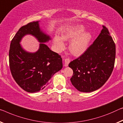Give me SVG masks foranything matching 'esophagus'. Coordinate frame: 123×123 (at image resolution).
<instances>
[{
	"mask_svg": "<svg viewBox=\"0 0 123 123\" xmlns=\"http://www.w3.org/2000/svg\"><path fill=\"white\" fill-rule=\"evenodd\" d=\"M70 62V59H65L64 60V65H65V67H68Z\"/></svg>",
	"mask_w": 123,
	"mask_h": 123,
	"instance_id": "esophagus-1",
	"label": "esophagus"
}]
</instances>
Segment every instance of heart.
Listing matches in <instances>:
<instances>
[{"label": "heart", "instance_id": "1", "mask_svg": "<svg viewBox=\"0 0 123 123\" xmlns=\"http://www.w3.org/2000/svg\"><path fill=\"white\" fill-rule=\"evenodd\" d=\"M85 27L82 25H77L68 30L63 34V40H69L74 38L70 43L69 49L75 56H80L86 50L91 39V35L89 32L83 33ZM56 50H62L64 47V43L61 38L55 36L53 39Z\"/></svg>", "mask_w": 123, "mask_h": 123}]
</instances>
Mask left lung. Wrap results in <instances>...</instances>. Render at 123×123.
Returning a JSON list of instances; mask_svg holds the SVG:
<instances>
[{
  "label": "left lung",
  "mask_w": 123,
  "mask_h": 123,
  "mask_svg": "<svg viewBox=\"0 0 123 123\" xmlns=\"http://www.w3.org/2000/svg\"><path fill=\"white\" fill-rule=\"evenodd\" d=\"M116 59V44L107 28L103 29L84 53L69 64L73 70L70 81L80 92L101 87L112 74Z\"/></svg>",
  "instance_id": "1"
}]
</instances>
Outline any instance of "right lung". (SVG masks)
<instances>
[{
	"mask_svg": "<svg viewBox=\"0 0 123 123\" xmlns=\"http://www.w3.org/2000/svg\"><path fill=\"white\" fill-rule=\"evenodd\" d=\"M27 34L34 35L41 42L39 50L34 54L25 51L19 43ZM49 39V36L41 31L38 21H32L20 27L11 40L9 53L11 75L26 92L33 93L43 90L53 75L63 68L61 56L43 43Z\"/></svg>",
	"mask_w": 123,
	"mask_h": 123,
	"instance_id": "add662e5",
	"label": "right lung"
}]
</instances>
